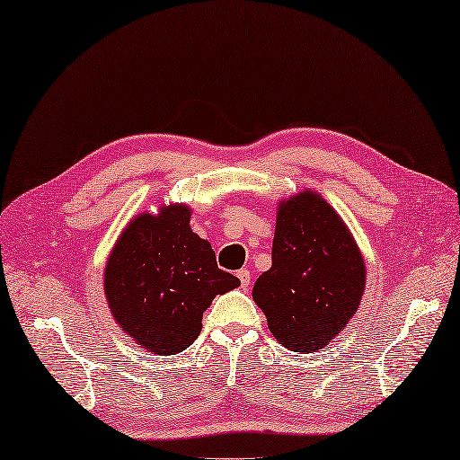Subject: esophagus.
<instances>
[{"label": "esophagus", "mask_w": 460, "mask_h": 460, "mask_svg": "<svg viewBox=\"0 0 460 460\" xmlns=\"http://www.w3.org/2000/svg\"><path fill=\"white\" fill-rule=\"evenodd\" d=\"M238 279H240V286H242V289H248V286H250V279H252V274H250V270H240L238 271Z\"/></svg>", "instance_id": "1"}]
</instances>
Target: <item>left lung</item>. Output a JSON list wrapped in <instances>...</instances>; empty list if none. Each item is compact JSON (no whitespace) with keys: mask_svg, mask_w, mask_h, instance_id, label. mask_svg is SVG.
I'll use <instances>...</instances> for the list:
<instances>
[{"mask_svg":"<svg viewBox=\"0 0 460 460\" xmlns=\"http://www.w3.org/2000/svg\"><path fill=\"white\" fill-rule=\"evenodd\" d=\"M367 284L348 224L320 192L278 202L271 268L252 289L271 335L297 353L330 345L358 312Z\"/></svg>","mask_w":460,"mask_h":460,"instance_id":"1","label":"left lung"}]
</instances>
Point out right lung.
I'll list each match as a JSON object with an SVG mask.
<instances>
[{"mask_svg":"<svg viewBox=\"0 0 460 460\" xmlns=\"http://www.w3.org/2000/svg\"><path fill=\"white\" fill-rule=\"evenodd\" d=\"M190 214L182 202L137 214L102 274L112 320L155 355H176L192 345L212 299L240 286L236 276L218 268L210 242L192 232Z\"/></svg>","mask_w":460,"mask_h":460,"instance_id":"1","label":"right lung"}]
</instances>
